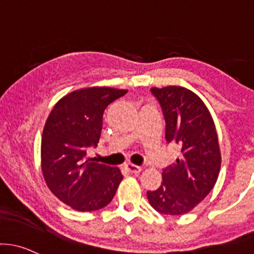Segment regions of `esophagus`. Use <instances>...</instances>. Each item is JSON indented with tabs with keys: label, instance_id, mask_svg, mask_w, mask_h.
Here are the masks:
<instances>
[{
	"label": "esophagus",
	"instance_id": "34e87169",
	"mask_svg": "<svg viewBox=\"0 0 254 254\" xmlns=\"http://www.w3.org/2000/svg\"><path fill=\"white\" fill-rule=\"evenodd\" d=\"M124 169L127 170V172H130V174H138V172L141 171L142 168H140V166L137 165H133V164H125Z\"/></svg>",
	"mask_w": 254,
	"mask_h": 254
}]
</instances>
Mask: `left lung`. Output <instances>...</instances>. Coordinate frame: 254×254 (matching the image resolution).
Masks as SVG:
<instances>
[{"mask_svg":"<svg viewBox=\"0 0 254 254\" xmlns=\"http://www.w3.org/2000/svg\"><path fill=\"white\" fill-rule=\"evenodd\" d=\"M161 106L168 143L181 148L180 158L163 171L157 190L147 191L150 206L168 216L190 212L212 190L221 170L218 136L210 111L196 94L183 86L152 88Z\"/></svg>","mask_w":254,"mask_h":254,"instance_id":"8db88e82","label":"left lung"}]
</instances>
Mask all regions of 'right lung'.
<instances>
[{
	"label": "right lung",
	"mask_w": 254,
	"mask_h": 254,
	"mask_svg": "<svg viewBox=\"0 0 254 254\" xmlns=\"http://www.w3.org/2000/svg\"><path fill=\"white\" fill-rule=\"evenodd\" d=\"M127 93L108 86L79 89L60 99L47 119L42 172L50 191L73 210L105 207L122 182L121 170L86 158V149L100 140L106 107Z\"/></svg>",
	"instance_id": "right-lung-1"
}]
</instances>
